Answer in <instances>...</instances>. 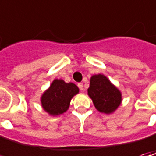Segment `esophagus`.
<instances>
[{
    "label": "esophagus",
    "mask_w": 156,
    "mask_h": 156,
    "mask_svg": "<svg viewBox=\"0 0 156 156\" xmlns=\"http://www.w3.org/2000/svg\"><path fill=\"white\" fill-rule=\"evenodd\" d=\"M78 87H79V88H80V90H81V91H83L84 90V87H83V84L82 83H78Z\"/></svg>",
    "instance_id": "obj_1"
}]
</instances>
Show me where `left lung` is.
Returning a JSON list of instances; mask_svg holds the SVG:
<instances>
[{
  "label": "left lung",
  "mask_w": 156,
  "mask_h": 156,
  "mask_svg": "<svg viewBox=\"0 0 156 156\" xmlns=\"http://www.w3.org/2000/svg\"><path fill=\"white\" fill-rule=\"evenodd\" d=\"M87 94L97 110L110 114L116 109L122 102V94L103 75H93Z\"/></svg>",
  "instance_id": "obj_1"
}]
</instances>
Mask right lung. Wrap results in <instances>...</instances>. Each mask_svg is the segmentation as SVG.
<instances>
[{
  "label": "right lung",
  "instance_id": "1",
  "mask_svg": "<svg viewBox=\"0 0 156 156\" xmlns=\"http://www.w3.org/2000/svg\"><path fill=\"white\" fill-rule=\"evenodd\" d=\"M78 93L79 88L75 84L56 79L41 96L42 108L49 115H61L68 110L72 97Z\"/></svg>",
  "mask_w": 156,
  "mask_h": 156
}]
</instances>
